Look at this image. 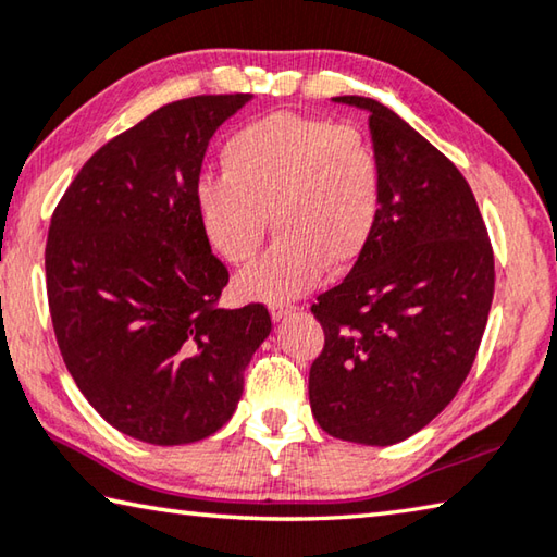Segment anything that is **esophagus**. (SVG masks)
<instances>
[{"mask_svg":"<svg viewBox=\"0 0 557 557\" xmlns=\"http://www.w3.org/2000/svg\"><path fill=\"white\" fill-rule=\"evenodd\" d=\"M292 309H295V305H289V301H272V305H270V313H272V319H275V321L285 319L287 313H292Z\"/></svg>","mask_w":557,"mask_h":557,"instance_id":"34e87169","label":"esophagus"}]
</instances>
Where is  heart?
I'll return each mask as SVG.
<instances>
[{
	"label": "heart",
	"instance_id": "1",
	"mask_svg": "<svg viewBox=\"0 0 557 557\" xmlns=\"http://www.w3.org/2000/svg\"><path fill=\"white\" fill-rule=\"evenodd\" d=\"M224 175L201 177L197 211L209 244L246 265L268 236L277 240L238 277L250 299L285 301L317 285L323 268L356 265L375 236L384 168L372 140L352 126L275 111L231 136Z\"/></svg>",
	"mask_w": 557,
	"mask_h": 557
}]
</instances>
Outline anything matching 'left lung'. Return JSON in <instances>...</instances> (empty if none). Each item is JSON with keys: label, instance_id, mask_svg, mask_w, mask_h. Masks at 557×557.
<instances>
[{"label": "left lung", "instance_id": "8db88e82", "mask_svg": "<svg viewBox=\"0 0 557 557\" xmlns=\"http://www.w3.org/2000/svg\"><path fill=\"white\" fill-rule=\"evenodd\" d=\"M384 168L375 236L311 307L323 350L309 370L313 419L333 438L392 446L448 407L478 356L494 252L468 180L419 131L368 97Z\"/></svg>", "mask_w": 557, "mask_h": 557}]
</instances>
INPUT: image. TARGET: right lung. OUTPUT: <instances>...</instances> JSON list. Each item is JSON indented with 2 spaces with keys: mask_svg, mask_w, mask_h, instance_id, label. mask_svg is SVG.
<instances>
[{
  "mask_svg": "<svg viewBox=\"0 0 557 557\" xmlns=\"http://www.w3.org/2000/svg\"><path fill=\"white\" fill-rule=\"evenodd\" d=\"M250 95L163 104L104 144L50 216L46 292L65 368L131 438L180 446L236 411L272 329L265 305L221 309L228 270L195 189L214 131Z\"/></svg>",
  "mask_w": 557,
  "mask_h": 557,
  "instance_id": "right-lung-1",
  "label": "right lung"
}]
</instances>
